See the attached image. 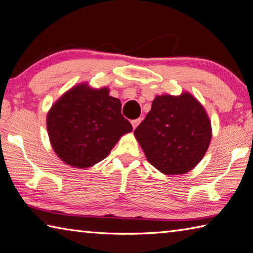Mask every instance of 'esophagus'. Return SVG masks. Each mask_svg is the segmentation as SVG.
I'll use <instances>...</instances> for the list:
<instances>
[{"instance_id": "1", "label": "esophagus", "mask_w": 253, "mask_h": 253, "mask_svg": "<svg viewBox=\"0 0 253 253\" xmlns=\"http://www.w3.org/2000/svg\"><path fill=\"white\" fill-rule=\"evenodd\" d=\"M141 122V118H138V119H135V121H131V125H132V128H135L139 125V123Z\"/></svg>"}]
</instances>
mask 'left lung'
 I'll use <instances>...</instances> for the list:
<instances>
[{
    "label": "left lung",
    "mask_w": 253,
    "mask_h": 253,
    "mask_svg": "<svg viewBox=\"0 0 253 253\" xmlns=\"http://www.w3.org/2000/svg\"><path fill=\"white\" fill-rule=\"evenodd\" d=\"M134 134L147 160L165 174L194 169L212 136L204 106L189 93L156 96Z\"/></svg>",
    "instance_id": "8db88e82"
}]
</instances>
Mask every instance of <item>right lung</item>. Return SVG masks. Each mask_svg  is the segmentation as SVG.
<instances>
[{
  "mask_svg": "<svg viewBox=\"0 0 253 253\" xmlns=\"http://www.w3.org/2000/svg\"><path fill=\"white\" fill-rule=\"evenodd\" d=\"M47 131L55 153L75 168L102 162L119 138L132 130L122 103L106 87L80 84L66 91L47 114Z\"/></svg>",
  "mask_w": 253,
  "mask_h": 253,
  "instance_id": "add662e5",
  "label": "right lung"
}]
</instances>
